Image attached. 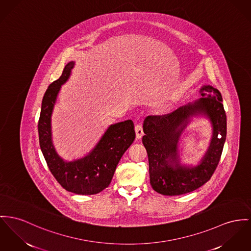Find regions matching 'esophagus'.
<instances>
[{
    "mask_svg": "<svg viewBox=\"0 0 251 251\" xmlns=\"http://www.w3.org/2000/svg\"><path fill=\"white\" fill-rule=\"evenodd\" d=\"M135 132H136V137L138 139H141L144 135V130H143V126L142 125H137L135 126Z\"/></svg>",
    "mask_w": 251,
    "mask_h": 251,
    "instance_id": "obj_1",
    "label": "esophagus"
}]
</instances>
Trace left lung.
Wrapping results in <instances>:
<instances>
[{
  "mask_svg": "<svg viewBox=\"0 0 251 251\" xmlns=\"http://www.w3.org/2000/svg\"><path fill=\"white\" fill-rule=\"evenodd\" d=\"M200 99L188 102L164 116L144 121L143 144L148 152L152 188L160 194L176 196L205 184L217 167L226 137V116L222 95L209 84L201 87ZM207 118L213 128L210 146L195 166L181 163L178 143L193 117Z\"/></svg>",
  "mask_w": 251,
  "mask_h": 251,
  "instance_id": "1",
  "label": "left lung"
}]
</instances>
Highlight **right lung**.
Returning <instances> with one entry per match:
<instances>
[{
    "mask_svg": "<svg viewBox=\"0 0 251 251\" xmlns=\"http://www.w3.org/2000/svg\"><path fill=\"white\" fill-rule=\"evenodd\" d=\"M75 62L67 63L61 77L50 84L42 100L38 123L40 148L52 175L67 191L80 194H97L106 188L114 175L118 163L135 139L132 120L110 125L96 146L84 157L64 160L54 148L51 116L63 84H66Z\"/></svg>",
    "mask_w": 251,
    "mask_h": 251,
    "instance_id": "1",
    "label": "right lung"
}]
</instances>
